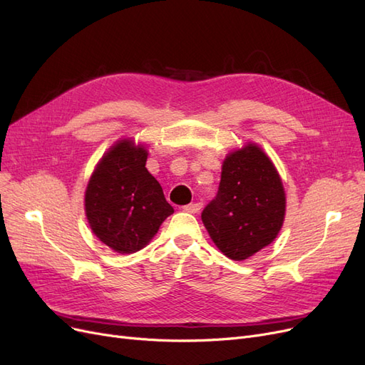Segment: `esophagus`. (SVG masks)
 Wrapping results in <instances>:
<instances>
[{
    "instance_id": "34e87169",
    "label": "esophagus",
    "mask_w": 365,
    "mask_h": 365,
    "mask_svg": "<svg viewBox=\"0 0 365 365\" xmlns=\"http://www.w3.org/2000/svg\"><path fill=\"white\" fill-rule=\"evenodd\" d=\"M201 208H202V204H201V202H195V204L184 205V210H185V212H189V213H197Z\"/></svg>"
}]
</instances>
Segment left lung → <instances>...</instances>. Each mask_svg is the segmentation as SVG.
Masks as SVG:
<instances>
[{
  "label": "left lung",
  "mask_w": 365,
  "mask_h": 365,
  "mask_svg": "<svg viewBox=\"0 0 365 365\" xmlns=\"http://www.w3.org/2000/svg\"><path fill=\"white\" fill-rule=\"evenodd\" d=\"M286 195L280 175L256 143L230 152L219 190L201 215L215 245L231 260H245L280 233Z\"/></svg>",
  "instance_id": "left-lung-1"
}]
</instances>
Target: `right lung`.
I'll use <instances>...</instances> for the list:
<instances>
[{"instance_id":"1","label":"right lung","mask_w":365,"mask_h":365,"mask_svg":"<svg viewBox=\"0 0 365 365\" xmlns=\"http://www.w3.org/2000/svg\"><path fill=\"white\" fill-rule=\"evenodd\" d=\"M148 150L132 138L109 148L88 181L85 215L93 233L118 254L145 248L173 213L160 182L146 169Z\"/></svg>"}]
</instances>
